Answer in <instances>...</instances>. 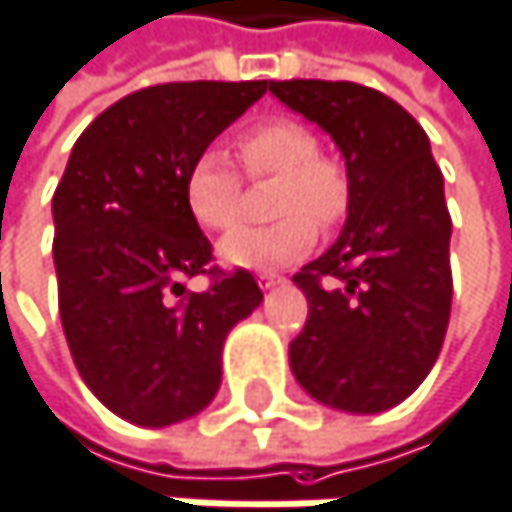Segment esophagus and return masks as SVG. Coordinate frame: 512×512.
Masks as SVG:
<instances>
[{
  "label": "esophagus",
  "instance_id": "obj_1",
  "mask_svg": "<svg viewBox=\"0 0 512 512\" xmlns=\"http://www.w3.org/2000/svg\"><path fill=\"white\" fill-rule=\"evenodd\" d=\"M285 279L279 276V273H258V285L264 288V291H270V288H276V285H282Z\"/></svg>",
  "mask_w": 512,
  "mask_h": 512
}]
</instances>
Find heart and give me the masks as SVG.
Returning <instances> with one entry per match:
<instances>
[{"label":"heart","mask_w":512,"mask_h":512,"mask_svg":"<svg viewBox=\"0 0 512 512\" xmlns=\"http://www.w3.org/2000/svg\"><path fill=\"white\" fill-rule=\"evenodd\" d=\"M242 170L254 179L279 176L273 224H245L227 233L218 258L227 267L264 270L291 264L315 245L321 227H336L351 206V182L345 167L318 152L312 128L291 116L254 122L236 137ZM182 200L188 215L206 230H227L239 218L242 176L218 149H200L182 176Z\"/></svg>","instance_id":"b5f03b06"}]
</instances>
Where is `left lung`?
Returning <instances> with one entry per match:
<instances>
[{
    "label": "left lung",
    "mask_w": 512,
    "mask_h": 512,
    "mask_svg": "<svg viewBox=\"0 0 512 512\" xmlns=\"http://www.w3.org/2000/svg\"><path fill=\"white\" fill-rule=\"evenodd\" d=\"M270 92L336 140L351 182L339 239L294 276L309 318L291 342V372L321 405L387 411L432 372L450 324L444 176L420 122L378 89L270 80Z\"/></svg>",
    "instance_id": "left-lung-1"
}]
</instances>
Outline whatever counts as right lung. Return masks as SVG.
Instances as JSON below:
<instances>
[{
    "label": "right lung",
    "mask_w": 512,
    "mask_h": 512,
    "mask_svg": "<svg viewBox=\"0 0 512 512\" xmlns=\"http://www.w3.org/2000/svg\"><path fill=\"white\" fill-rule=\"evenodd\" d=\"M267 80H194L137 89L77 137L53 194L59 315L86 387L137 426L200 414L221 384L227 333L261 306L248 270L209 267L182 176ZM209 275L191 295L184 279Z\"/></svg>",
    "instance_id": "add662e5"
}]
</instances>
